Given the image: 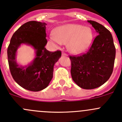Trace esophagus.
Listing matches in <instances>:
<instances>
[{
  "mask_svg": "<svg viewBox=\"0 0 122 122\" xmlns=\"http://www.w3.org/2000/svg\"><path fill=\"white\" fill-rule=\"evenodd\" d=\"M62 56H67V54L66 53H64V52H62Z\"/></svg>",
  "mask_w": 122,
  "mask_h": 122,
  "instance_id": "obj_1",
  "label": "esophagus"
}]
</instances>
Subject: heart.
Returning a JSON list of instances; mask_svg holds the SVG:
<instances>
[{
    "instance_id": "heart-1",
    "label": "heart",
    "mask_w": 122,
    "mask_h": 122,
    "mask_svg": "<svg viewBox=\"0 0 122 122\" xmlns=\"http://www.w3.org/2000/svg\"><path fill=\"white\" fill-rule=\"evenodd\" d=\"M51 41L67 45L71 54L83 53L89 48L93 39V32L90 27L78 24H67L56 28Z\"/></svg>"
}]
</instances>
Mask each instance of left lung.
<instances>
[{"instance_id":"left-lung-1","label":"left lung","mask_w":122,"mask_h":122,"mask_svg":"<svg viewBox=\"0 0 122 122\" xmlns=\"http://www.w3.org/2000/svg\"><path fill=\"white\" fill-rule=\"evenodd\" d=\"M97 32L87 52L70 56L74 81L84 89H94L106 83L112 74L116 48L110 32L97 22L88 20Z\"/></svg>"}]
</instances>
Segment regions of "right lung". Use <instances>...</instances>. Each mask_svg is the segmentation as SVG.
Listing matches in <instances>:
<instances>
[{
    "mask_svg": "<svg viewBox=\"0 0 122 122\" xmlns=\"http://www.w3.org/2000/svg\"><path fill=\"white\" fill-rule=\"evenodd\" d=\"M46 25L45 22L29 21L22 25L11 38L8 48L9 66L12 77L20 87L32 92H39L48 87L53 77L54 66L61 56V52H50L45 48ZM21 44L36 50L34 60L26 66H19L15 56Z\"/></svg>",
    "mask_w": 122,
    "mask_h": 122,
    "instance_id": "add662e5",
    "label": "right lung"
}]
</instances>
